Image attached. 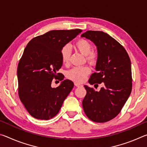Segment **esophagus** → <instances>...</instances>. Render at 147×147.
I'll return each mask as SVG.
<instances>
[{
  "instance_id": "1",
  "label": "esophagus",
  "mask_w": 147,
  "mask_h": 147,
  "mask_svg": "<svg viewBox=\"0 0 147 147\" xmlns=\"http://www.w3.org/2000/svg\"><path fill=\"white\" fill-rule=\"evenodd\" d=\"M74 86H75L76 87H78V88H79V87H83V85L78 84V83H74Z\"/></svg>"
}]
</instances>
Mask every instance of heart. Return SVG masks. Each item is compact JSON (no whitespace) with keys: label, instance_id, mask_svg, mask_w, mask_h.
Listing matches in <instances>:
<instances>
[{"label":"heart","instance_id":"b5f03b06","mask_svg":"<svg viewBox=\"0 0 147 147\" xmlns=\"http://www.w3.org/2000/svg\"><path fill=\"white\" fill-rule=\"evenodd\" d=\"M74 47L77 51L85 55V60L92 66L95 65L98 60L97 52L92 50V45L85 39L80 38L74 43ZM61 61L64 64H68L71 57V51L68 45H65L60 51ZM91 69L88 66L76 67L68 71L66 76L75 83H82L85 81L87 76L91 73Z\"/></svg>","mask_w":147,"mask_h":147}]
</instances>
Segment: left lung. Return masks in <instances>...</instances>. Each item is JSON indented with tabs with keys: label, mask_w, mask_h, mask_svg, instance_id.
I'll list each match as a JSON object with an SVG mask.
<instances>
[{
	"label": "left lung",
	"mask_w": 147,
	"mask_h": 147,
	"mask_svg": "<svg viewBox=\"0 0 147 147\" xmlns=\"http://www.w3.org/2000/svg\"><path fill=\"white\" fill-rule=\"evenodd\" d=\"M82 37L93 41L98 54L96 72L91 74L89 83L102 85L100 91L85 86L84 111L92 121L106 123L120 113L131 93L130 59L124 47L105 32L88 30Z\"/></svg>",
	"instance_id": "left-lung-1"
}]
</instances>
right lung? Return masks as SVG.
I'll use <instances>...</instances> for the list:
<instances>
[{
    "label": "right lung",
    "mask_w": 147,
    "mask_h": 147,
    "mask_svg": "<svg viewBox=\"0 0 147 147\" xmlns=\"http://www.w3.org/2000/svg\"><path fill=\"white\" fill-rule=\"evenodd\" d=\"M82 32L80 29L51 30L35 37L27 45L17 67L18 94L30 115L41 120L56 116L74 87L65 80L56 88L52 81L63 80L57 73L62 66L61 47Z\"/></svg>",
    "instance_id": "1"
}]
</instances>
